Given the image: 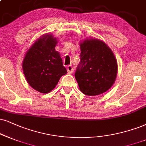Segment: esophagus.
<instances>
[{
  "mask_svg": "<svg viewBox=\"0 0 146 146\" xmlns=\"http://www.w3.org/2000/svg\"><path fill=\"white\" fill-rule=\"evenodd\" d=\"M73 70H74V68H73L72 66H71V65H69V66H68V67H67V71H68V74H70L72 73Z\"/></svg>",
  "mask_w": 146,
  "mask_h": 146,
  "instance_id": "1",
  "label": "esophagus"
}]
</instances>
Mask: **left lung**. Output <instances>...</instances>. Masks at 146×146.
Masks as SVG:
<instances>
[{
    "instance_id": "obj_1",
    "label": "left lung",
    "mask_w": 146,
    "mask_h": 146,
    "mask_svg": "<svg viewBox=\"0 0 146 146\" xmlns=\"http://www.w3.org/2000/svg\"><path fill=\"white\" fill-rule=\"evenodd\" d=\"M80 46V63L75 78L80 91L89 96L106 92L114 84L118 72L114 54L100 39H85Z\"/></svg>"
}]
</instances>
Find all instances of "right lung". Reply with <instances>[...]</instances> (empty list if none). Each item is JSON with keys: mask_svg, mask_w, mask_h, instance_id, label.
I'll use <instances>...</instances> for the list:
<instances>
[{"mask_svg": "<svg viewBox=\"0 0 146 146\" xmlns=\"http://www.w3.org/2000/svg\"><path fill=\"white\" fill-rule=\"evenodd\" d=\"M57 39L44 34L38 38L24 56L22 68L28 83L36 91L48 93L67 74L60 53L55 51Z\"/></svg>", "mask_w": 146, "mask_h": 146, "instance_id": "add662e5", "label": "right lung"}]
</instances>
